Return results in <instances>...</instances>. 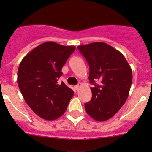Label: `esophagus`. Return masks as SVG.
I'll return each instance as SVG.
<instances>
[{
	"label": "esophagus",
	"mask_w": 152,
	"mask_h": 152,
	"mask_svg": "<svg viewBox=\"0 0 152 152\" xmlns=\"http://www.w3.org/2000/svg\"><path fill=\"white\" fill-rule=\"evenodd\" d=\"M81 85H82V84H81V83H79V84H77V85L75 86V89H76V90H78L79 88H80V87H81Z\"/></svg>",
	"instance_id": "obj_1"
}]
</instances>
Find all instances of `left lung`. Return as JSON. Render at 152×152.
Here are the masks:
<instances>
[{"label": "left lung", "instance_id": "1", "mask_svg": "<svg viewBox=\"0 0 152 152\" xmlns=\"http://www.w3.org/2000/svg\"><path fill=\"white\" fill-rule=\"evenodd\" d=\"M77 49L89 64V80L94 84L91 101L84 104L85 110L96 121H106L127 100L132 81V69L121 52L105 42L79 45Z\"/></svg>", "mask_w": 152, "mask_h": 152}]
</instances>
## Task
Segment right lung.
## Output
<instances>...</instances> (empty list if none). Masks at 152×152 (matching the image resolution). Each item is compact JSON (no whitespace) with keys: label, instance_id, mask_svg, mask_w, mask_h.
Here are the masks:
<instances>
[{"label":"right lung","instance_id":"1","mask_svg":"<svg viewBox=\"0 0 152 152\" xmlns=\"http://www.w3.org/2000/svg\"><path fill=\"white\" fill-rule=\"evenodd\" d=\"M75 50V46L46 42L29 52L19 65V88L29 107L42 119L54 120L62 116L73 96L74 91L58 80Z\"/></svg>","mask_w":152,"mask_h":152}]
</instances>
